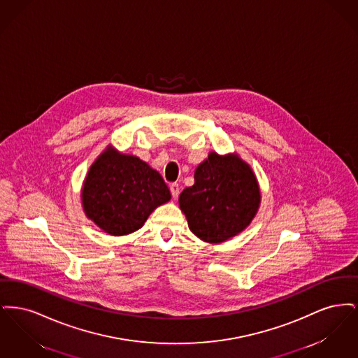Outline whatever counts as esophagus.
Here are the masks:
<instances>
[{
  "label": "esophagus",
  "instance_id": "obj_1",
  "mask_svg": "<svg viewBox=\"0 0 358 358\" xmlns=\"http://www.w3.org/2000/svg\"><path fill=\"white\" fill-rule=\"evenodd\" d=\"M171 187V196H173V199H177L178 197V194H180V185L177 184V182H173L169 185Z\"/></svg>",
  "mask_w": 358,
  "mask_h": 358
}]
</instances>
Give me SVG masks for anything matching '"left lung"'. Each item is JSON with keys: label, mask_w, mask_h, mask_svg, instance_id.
Returning a JSON list of instances; mask_svg holds the SVG:
<instances>
[{"label": "left lung", "mask_w": 358, "mask_h": 358, "mask_svg": "<svg viewBox=\"0 0 358 358\" xmlns=\"http://www.w3.org/2000/svg\"><path fill=\"white\" fill-rule=\"evenodd\" d=\"M189 229L208 243L236 236L255 217L260 190L255 174L238 155L210 153L194 173V185L178 199Z\"/></svg>", "instance_id": "8db88e82"}]
</instances>
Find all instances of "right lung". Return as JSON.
Masks as SVG:
<instances>
[{"instance_id":"obj_1","label":"right lung","mask_w":358,"mask_h":358,"mask_svg":"<svg viewBox=\"0 0 358 358\" xmlns=\"http://www.w3.org/2000/svg\"><path fill=\"white\" fill-rule=\"evenodd\" d=\"M171 197L158 171L138 157L111 148L92 164L82 190L87 217L114 236L142 228L154 209Z\"/></svg>"}]
</instances>
